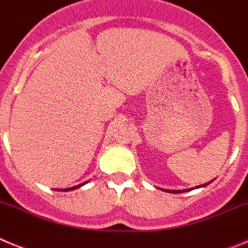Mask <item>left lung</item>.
<instances>
[{
    "label": "left lung",
    "instance_id": "1",
    "mask_svg": "<svg viewBox=\"0 0 248 248\" xmlns=\"http://www.w3.org/2000/svg\"><path fill=\"white\" fill-rule=\"evenodd\" d=\"M210 183H211V181H210ZM210 183L203 184V185H201V186L209 185ZM201 186H196V189H199V187H201ZM190 190H192V189H187V190H164V191H166V192H171V194H179V192H183V191H190Z\"/></svg>",
    "mask_w": 248,
    "mask_h": 248
}]
</instances>
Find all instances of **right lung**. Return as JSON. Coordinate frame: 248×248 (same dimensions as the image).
Here are the masks:
<instances>
[{"label": "right lung", "instance_id": "right-lung-1", "mask_svg": "<svg viewBox=\"0 0 248 248\" xmlns=\"http://www.w3.org/2000/svg\"><path fill=\"white\" fill-rule=\"evenodd\" d=\"M88 183V181H85L84 184H87ZM84 184H80V185H77V186H73V187H68V189H63L62 191H71V190H74V189H78V187H80V186H83L84 185ZM58 191H59V189H58Z\"/></svg>", "mask_w": 248, "mask_h": 248}]
</instances>
